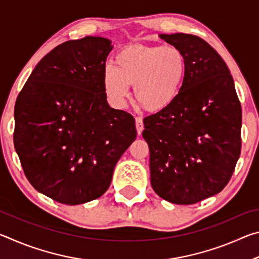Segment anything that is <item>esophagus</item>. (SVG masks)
<instances>
[{"instance_id": "obj_1", "label": "esophagus", "mask_w": 259, "mask_h": 259, "mask_svg": "<svg viewBox=\"0 0 259 259\" xmlns=\"http://www.w3.org/2000/svg\"><path fill=\"white\" fill-rule=\"evenodd\" d=\"M136 128H137V133L138 135H142L143 130H144V123H143V119L142 117H136Z\"/></svg>"}]
</instances>
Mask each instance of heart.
Returning a JSON list of instances; mask_svg holds the SVG:
<instances>
[{"label": "heart", "mask_w": 259, "mask_h": 259, "mask_svg": "<svg viewBox=\"0 0 259 259\" xmlns=\"http://www.w3.org/2000/svg\"><path fill=\"white\" fill-rule=\"evenodd\" d=\"M187 73L182 50L174 46H130L104 69L103 87L114 106L123 107L134 85L135 98L151 112L164 111L181 95Z\"/></svg>", "instance_id": "b5f03b06"}]
</instances>
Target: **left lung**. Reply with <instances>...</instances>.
Here are the masks:
<instances>
[{"label":"left lung","instance_id":"1","mask_svg":"<svg viewBox=\"0 0 259 259\" xmlns=\"http://www.w3.org/2000/svg\"><path fill=\"white\" fill-rule=\"evenodd\" d=\"M185 55L187 73L171 106L144 119L151 185L160 198L194 204L230 182L241 152L242 112L218 52L195 35L160 34Z\"/></svg>","mask_w":259,"mask_h":259}]
</instances>
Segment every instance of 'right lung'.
<instances>
[{
    "label": "right lung",
    "instance_id": "right-lung-1",
    "mask_svg": "<svg viewBox=\"0 0 259 259\" xmlns=\"http://www.w3.org/2000/svg\"><path fill=\"white\" fill-rule=\"evenodd\" d=\"M112 42L85 36L38 61L15 106L14 143L35 190L64 204L102 196L137 136L133 115L109 107L103 75Z\"/></svg>",
    "mask_w": 259,
    "mask_h": 259
}]
</instances>
